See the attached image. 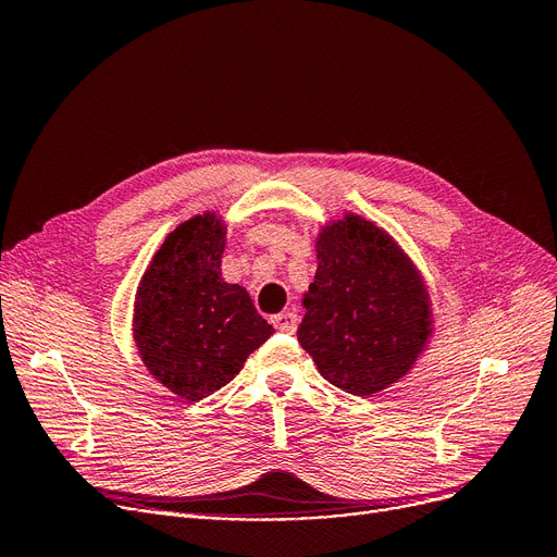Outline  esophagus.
Returning a JSON list of instances; mask_svg holds the SVG:
<instances>
[{
  "label": "esophagus",
  "mask_w": 557,
  "mask_h": 557,
  "mask_svg": "<svg viewBox=\"0 0 557 557\" xmlns=\"http://www.w3.org/2000/svg\"><path fill=\"white\" fill-rule=\"evenodd\" d=\"M271 323H273L275 330H280V332L294 334V332H296V325H298V317H296L294 311H282V313H275V317L271 319Z\"/></svg>",
  "instance_id": "esophagus-1"
}]
</instances>
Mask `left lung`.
<instances>
[{"label":"left lung","mask_w":557,"mask_h":557,"mask_svg":"<svg viewBox=\"0 0 557 557\" xmlns=\"http://www.w3.org/2000/svg\"><path fill=\"white\" fill-rule=\"evenodd\" d=\"M317 252L298 342L330 384L352 396L377 394L412 369L428 344L425 286L394 240L359 215L325 227Z\"/></svg>","instance_id":"1"}]
</instances>
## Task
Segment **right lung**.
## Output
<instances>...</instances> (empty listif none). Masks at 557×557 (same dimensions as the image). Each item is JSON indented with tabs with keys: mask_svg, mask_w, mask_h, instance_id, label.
<instances>
[{
	"mask_svg": "<svg viewBox=\"0 0 557 557\" xmlns=\"http://www.w3.org/2000/svg\"><path fill=\"white\" fill-rule=\"evenodd\" d=\"M225 225L196 215L168 234L145 271L134 309L143 364L184 400L219 392L275 330L248 292L221 277Z\"/></svg>",
	"mask_w": 557,
	"mask_h": 557,
	"instance_id": "obj_1",
	"label": "right lung"
}]
</instances>
